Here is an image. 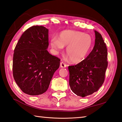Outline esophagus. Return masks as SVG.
<instances>
[{
  "mask_svg": "<svg viewBox=\"0 0 122 122\" xmlns=\"http://www.w3.org/2000/svg\"><path fill=\"white\" fill-rule=\"evenodd\" d=\"M67 65L65 63H64V62H61V67H62V68H65V67H67Z\"/></svg>",
  "mask_w": 122,
  "mask_h": 122,
  "instance_id": "1",
  "label": "esophagus"
}]
</instances>
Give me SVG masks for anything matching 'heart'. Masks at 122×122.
<instances>
[{"label":"heart","mask_w":122,"mask_h":122,"mask_svg":"<svg viewBox=\"0 0 122 122\" xmlns=\"http://www.w3.org/2000/svg\"><path fill=\"white\" fill-rule=\"evenodd\" d=\"M93 40L89 35L81 31L65 30L59 34L58 38L53 36L51 45L56 53L66 47V53L71 61L79 63L86 58L92 47Z\"/></svg>","instance_id":"1"}]
</instances>
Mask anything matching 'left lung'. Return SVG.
Listing matches in <instances>:
<instances>
[{
	"label": "left lung",
	"mask_w": 122,
	"mask_h": 122,
	"mask_svg": "<svg viewBox=\"0 0 122 122\" xmlns=\"http://www.w3.org/2000/svg\"><path fill=\"white\" fill-rule=\"evenodd\" d=\"M95 43L93 50L80 63L68 66L71 90L82 97L97 92L105 80L107 67V49L101 34L95 30Z\"/></svg>",
	"instance_id": "left-lung-1"
}]
</instances>
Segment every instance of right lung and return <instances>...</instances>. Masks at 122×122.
Masks as SVG:
<instances>
[{
	"label": "right lung",
	"mask_w": 122,
	"mask_h": 122,
	"mask_svg": "<svg viewBox=\"0 0 122 122\" xmlns=\"http://www.w3.org/2000/svg\"><path fill=\"white\" fill-rule=\"evenodd\" d=\"M48 29L42 26L29 27L22 34L14 49L12 74L21 90L38 95L48 89L61 59L49 53Z\"/></svg>",
	"instance_id": "obj_1"
}]
</instances>
